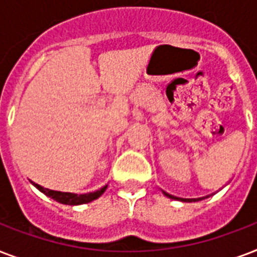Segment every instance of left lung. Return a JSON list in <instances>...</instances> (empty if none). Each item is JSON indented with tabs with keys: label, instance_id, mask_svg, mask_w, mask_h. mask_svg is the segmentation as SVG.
Listing matches in <instances>:
<instances>
[{
	"label": "left lung",
	"instance_id": "1",
	"mask_svg": "<svg viewBox=\"0 0 257 257\" xmlns=\"http://www.w3.org/2000/svg\"><path fill=\"white\" fill-rule=\"evenodd\" d=\"M163 193H164L167 197H169V199H175V200H181V201H185V203H188V201H196V200H200V199H181V197H175V196L169 195V193H167V192L163 191Z\"/></svg>",
	"mask_w": 257,
	"mask_h": 257
}]
</instances>
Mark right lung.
Here are the masks:
<instances>
[{
	"label": "right lung",
	"mask_w": 257,
	"mask_h": 257,
	"mask_svg": "<svg viewBox=\"0 0 257 257\" xmlns=\"http://www.w3.org/2000/svg\"><path fill=\"white\" fill-rule=\"evenodd\" d=\"M33 185L37 188L38 191H41L44 195L49 196L53 200L58 201V203L61 204H68V205H78V204H85V203H90L93 200L98 199L102 193L105 192L106 187L108 185H105L101 189L96 192H90V193H84V195H77V193H66V192H58V191H50L48 188H44L41 185H38V184L33 183Z\"/></svg>",
	"instance_id": "1"
}]
</instances>
